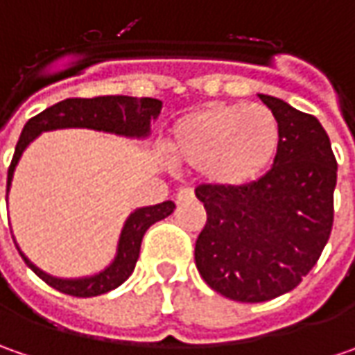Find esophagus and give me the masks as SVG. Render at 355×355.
Instances as JSON below:
<instances>
[{
  "instance_id": "obj_1",
  "label": "esophagus",
  "mask_w": 355,
  "mask_h": 355,
  "mask_svg": "<svg viewBox=\"0 0 355 355\" xmlns=\"http://www.w3.org/2000/svg\"><path fill=\"white\" fill-rule=\"evenodd\" d=\"M178 203H185V201H191L193 199V189L191 187H182V189H178Z\"/></svg>"
}]
</instances>
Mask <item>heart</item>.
I'll use <instances>...</instances> for the list:
<instances>
[{
    "label": "heart",
    "instance_id": "heart-1",
    "mask_svg": "<svg viewBox=\"0 0 355 355\" xmlns=\"http://www.w3.org/2000/svg\"><path fill=\"white\" fill-rule=\"evenodd\" d=\"M279 144V120L261 104H205L178 118L168 136L173 162L199 170L217 187L254 182L272 164Z\"/></svg>",
    "mask_w": 355,
    "mask_h": 355
}]
</instances>
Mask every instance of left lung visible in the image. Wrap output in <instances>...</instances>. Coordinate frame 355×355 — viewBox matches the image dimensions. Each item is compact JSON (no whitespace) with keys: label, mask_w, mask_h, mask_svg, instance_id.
I'll return each mask as SVG.
<instances>
[{"label":"left lung","mask_w":355,"mask_h":355,"mask_svg":"<svg viewBox=\"0 0 355 355\" xmlns=\"http://www.w3.org/2000/svg\"><path fill=\"white\" fill-rule=\"evenodd\" d=\"M280 126L263 178L241 187L199 185L207 223L196 243L199 275L237 302L291 293L316 265L334 223L338 164L318 118L259 94Z\"/></svg>","instance_id":"obj_1"}]
</instances>
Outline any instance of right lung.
Segmentation results:
<instances>
[{
    "label": "right lung",
    "instance_id": "obj_1",
    "mask_svg": "<svg viewBox=\"0 0 355 355\" xmlns=\"http://www.w3.org/2000/svg\"><path fill=\"white\" fill-rule=\"evenodd\" d=\"M162 110V101L157 98H136V96H96V98H67L61 103L45 108L41 114L33 116L21 132L19 142L15 146V154L7 171V196L11 191V182L17 170L23 152L29 144L37 140L43 132L62 128H89L96 132H106L122 136L128 140H146L152 132V124L156 122ZM175 209L173 201H164L156 205L136 207L130 213L122 225L116 243L114 259L104 266L103 270L92 272L87 277L62 279L49 275L31 263L25 252L19 249L23 261L33 270L39 279H43L55 291L78 298H90L98 294L110 293L118 288L124 280L134 272V266L140 257L144 233L159 219H166Z\"/></svg>",
    "mask_w": 355,
    "mask_h": 355
}]
</instances>
